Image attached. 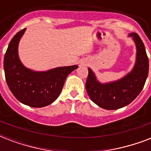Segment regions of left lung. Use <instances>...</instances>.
I'll return each instance as SVG.
<instances>
[{
	"label": "left lung",
	"mask_w": 151,
	"mask_h": 151,
	"mask_svg": "<svg viewBox=\"0 0 151 151\" xmlns=\"http://www.w3.org/2000/svg\"><path fill=\"white\" fill-rule=\"evenodd\" d=\"M136 47V63L129 73L119 80L101 83L94 72L88 70L86 91L91 100L106 110H117L131 103L140 93L149 71V59L143 41L138 34H129Z\"/></svg>",
	"instance_id": "8db88e82"
}]
</instances>
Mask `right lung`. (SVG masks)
Listing matches in <instances>:
<instances>
[{
	"instance_id": "obj_1",
	"label": "right lung",
	"mask_w": 151,
	"mask_h": 151,
	"mask_svg": "<svg viewBox=\"0 0 151 151\" xmlns=\"http://www.w3.org/2000/svg\"><path fill=\"white\" fill-rule=\"evenodd\" d=\"M26 28L18 32L8 45L4 59L6 82L20 103L31 107L50 105L59 97L66 77L78 65L60 66L46 71H34L20 61L18 47Z\"/></svg>"
}]
</instances>
